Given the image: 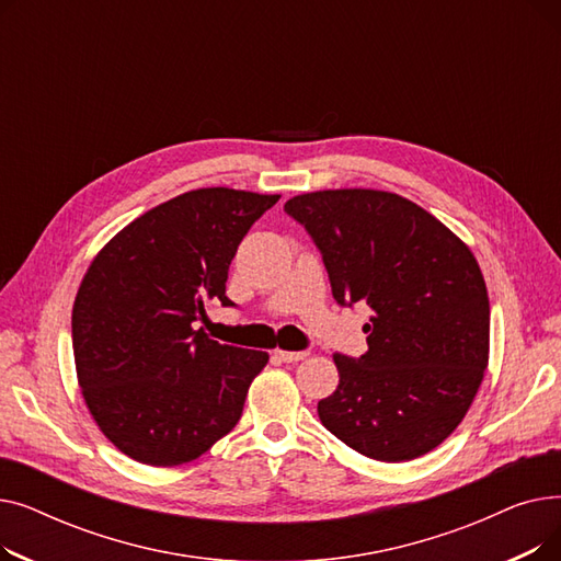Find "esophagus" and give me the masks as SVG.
<instances>
[{
	"label": "esophagus",
	"mask_w": 561,
	"mask_h": 561,
	"mask_svg": "<svg viewBox=\"0 0 561 561\" xmlns=\"http://www.w3.org/2000/svg\"><path fill=\"white\" fill-rule=\"evenodd\" d=\"M309 355L307 350H300V352H288V350H275V359L284 362V364H296V362H302L305 357Z\"/></svg>",
	"instance_id": "1"
}]
</instances>
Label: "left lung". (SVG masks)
I'll use <instances>...</instances> for the list:
<instances>
[{
    "instance_id": "obj_1",
    "label": "left lung",
    "mask_w": 561,
    "mask_h": 561,
    "mask_svg": "<svg viewBox=\"0 0 561 561\" xmlns=\"http://www.w3.org/2000/svg\"><path fill=\"white\" fill-rule=\"evenodd\" d=\"M284 211L320 250L334 300L373 309L366 355H334L339 387L318 402L320 423L377 461L434 450L466 416L489 364V296L473 252L387 191L305 193Z\"/></svg>"
}]
</instances>
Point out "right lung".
Instances as JSON below:
<instances>
[{"mask_svg": "<svg viewBox=\"0 0 561 561\" xmlns=\"http://www.w3.org/2000/svg\"><path fill=\"white\" fill-rule=\"evenodd\" d=\"M279 195L197 188L102 248L72 307L77 379L95 423L150 466L197 459L239 423L268 352L222 345L193 322L225 296L229 263Z\"/></svg>", "mask_w": 561, "mask_h": 561, "instance_id": "right-lung-1", "label": "right lung"}]
</instances>
